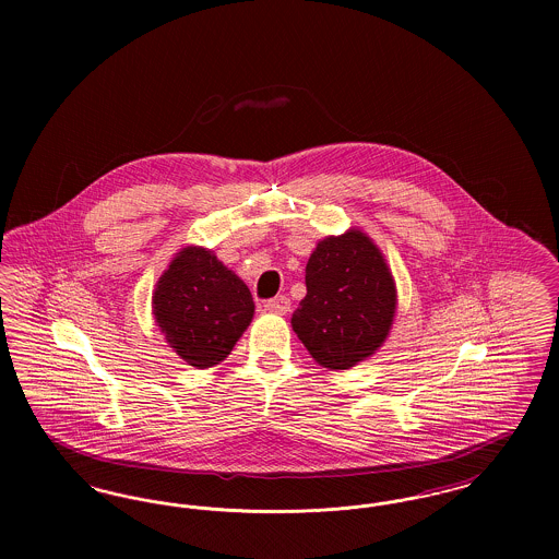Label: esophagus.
<instances>
[{"instance_id": "obj_1", "label": "esophagus", "mask_w": 559, "mask_h": 559, "mask_svg": "<svg viewBox=\"0 0 559 559\" xmlns=\"http://www.w3.org/2000/svg\"><path fill=\"white\" fill-rule=\"evenodd\" d=\"M264 308H266V312H272V314H287L292 310V299L287 295H276V297L267 299Z\"/></svg>"}]
</instances>
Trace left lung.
<instances>
[{"label": "left lung", "instance_id": "left-lung-1", "mask_svg": "<svg viewBox=\"0 0 559 559\" xmlns=\"http://www.w3.org/2000/svg\"><path fill=\"white\" fill-rule=\"evenodd\" d=\"M306 289L293 331L320 365L349 369L388 337L396 312L394 278L360 230L320 240L306 266Z\"/></svg>", "mask_w": 559, "mask_h": 559}]
</instances>
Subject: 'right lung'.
<instances>
[{
    "label": "right lung",
    "instance_id": "right-lung-1",
    "mask_svg": "<svg viewBox=\"0 0 559 559\" xmlns=\"http://www.w3.org/2000/svg\"><path fill=\"white\" fill-rule=\"evenodd\" d=\"M165 340L188 365L224 360L253 319V297L212 251L187 247L163 272L153 295Z\"/></svg>",
    "mask_w": 559,
    "mask_h": 559
}]
</instances>
